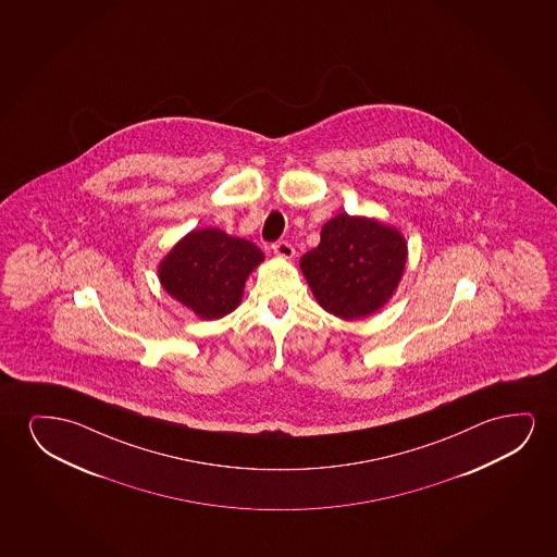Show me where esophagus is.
Here are the masks:
<instances>
[{"label":"esophagus","mask_w":557,"mask_h":557,"mask_svg":"<svg viewBox=\"0 0 557 557\" xmlns=\"http://www.w3.org/2000/svg\"><path fill=\"white\" fill-rule=\"evenodd\" d=\"M272 249H274L275 255L277 257H282V259H293L295 257V247L289 244V242H275L272 245Z\"/></svg>","instance_id":"34e87169"}]
</instances>
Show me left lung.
Wrapping results in <instances>:
<instances>
[{
	"instance_id": "8db88e82",
	"label": "left lung",
	"mask_w": 557,
	"mask_h": 557,
	"mask_svg": "<svg viewBox=\"0 0 557 557\" xmlns=\"http://www.w3.org/2000/svg\"><path fill=\"white\" fill-rule=\"evenodd\" d=\"M407 244L397 230L366 216L338 214L321 228V242L300 259L313 297L343 320L376 312L404 274Z\"/></svg>"
}]
</instances>
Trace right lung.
I'll return each instance as SVG.
<instances>
[{
  "instance_id": "right-lung-1",
  "label": "right lung",
  "mask_w": 557,
  "mask_h": 557,
  "mask_svg": "<svg viewBox=\"0 0 557 557\" xmlns=\"http://www.w3.org/2000/svg\"><path fill=\"white\" fill-rule=\"evenodd\" d=\"M264 260L257 245L222 230H194L163 259V289L201 320H216L236 310L245 280Z\"/></svg>"
}]
</instances>
